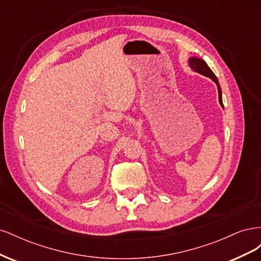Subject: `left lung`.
Listing matches in <instances>:
<instances>
[{"instance_id":"1","label":"left lung","mask_w":261,"mask_h":261,"mask_svg":"<svg viewBox=\"0 0 261 261\" xmlns=\"http://www.w3.org/2000/svg\"><path fill=\"white\" fill-rule=\"evenodd\" d=\"M188 64L189 66H191V68L194 70V72H197L199 73L203 76L206 77H209L210 80H212L213 82H215L217 84V87H218V92H219V102L221 107L223 108V102H222V91H221V87H220V84L218 82V78L217 76L215 75V73L212 72V70L210 69V67L207 65V63L204 62L202 59H199V58H196V57H193V58H189L188 60Z\"/></svg>"}]
</instances>
